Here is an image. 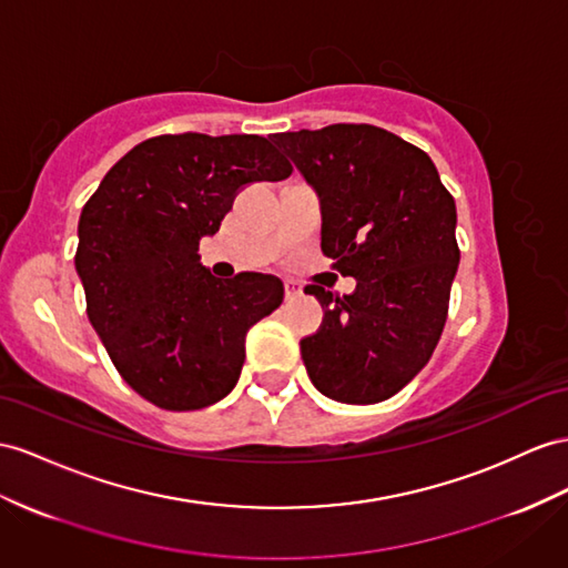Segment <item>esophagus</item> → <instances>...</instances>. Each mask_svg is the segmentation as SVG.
<instances>
[{"label":"esophagus","mask_w":568,"mask_h":568,"mask_svg":"<svg viewBox=\"0 0 568 568\" xmlns=\"http://www.w3.org/2000/svg\"><path fill=\"white\" fill-rule=\"evenodd\" d=\"M300 295H302V285L295 283V281H287V283H285V297H287V300H295V297H300Z\"/></svg>","instance_id":"esophagus-1"}]
</instances>
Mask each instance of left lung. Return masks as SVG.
Here are the masks:
<instances>
[{"label": "left lung", "mask_w": 568, "mask_h": 568, "mask_svg": "<svg viewBox=\"0 0 568 568\" xmlns=\"http://www.w3.org/2000/svg\"><path fill=\"white\" fill-rule=\"evenodd\" d=\"M322 201V252L355 293L307 285L324 307L300 341L304 367L324 396L379 403L423 369L448 314L460 250L456 201L432 158L372 124L273 134Z\"/></svg>", "instance_id": "obj_1"}]
</instances>
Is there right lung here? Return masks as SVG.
<instances>
[{"instance_id":"right-lung-1","label":"right lung","mask_w":568,"mask_h":568,"mask_svg":"<svg viewBox=\"0 0 568 568\" xmlns=\"http://www.w3.org/2000/svg\"><path fill=\"white\" fill-rule=\"evenodd\" d=\"M293 165L256 134H163L134 145L85 201L77 273L122 379L163 410H201L235 388L244 338L283 302L278 275L221 281L201 266L240 189Z\"/></svg>"}]
</instances>
